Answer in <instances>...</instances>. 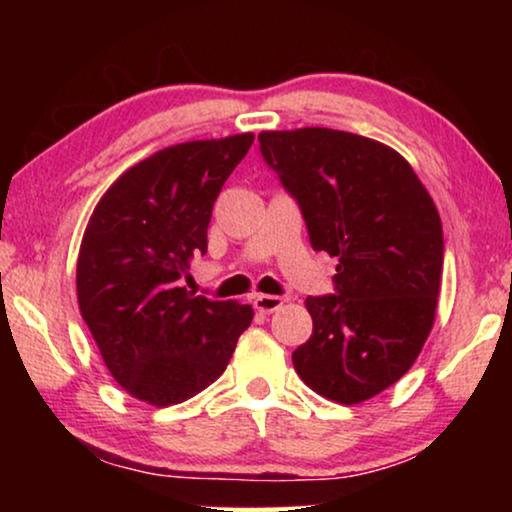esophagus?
<instances>
[{
  "instance_id": "1",
  "label": "esophagus",
  "mask_w": 512,
  "mask_h": 512,
  "mask_svg": "<svg viewBox=\"0 0 512 512\" xmlns=\"http://www.w3.org/2000/svg\"><path fill=\"white\" fill-rule=\"evenodd\" d=\"M282 305H284L282 296H265V293H258V296H254V307L261 314L277 312Z\"/></svg>"
}]
</instances>
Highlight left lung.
<instances>
[{
  "instance_id": "left-lung-1",
  "label": "left lung",
  "mask_w": 512,
  "mask_h": 512,
  "mask_svg": "<svg viewBox=\"0 0 512 512\" xmlns=\"http://www.w3.org/2000/svg\"><path fill=\"white\" fill-rule=\"evenodd\" d=\"M258 142L298 200L312 247L338 256V293L305 300L312 335L293 368L328 401H368L408 373L433 328L438 209L408 160L375 139L298 128L265 130Z\"/></svg>"
}]
</instances>
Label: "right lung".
<instances>
[{
    "label": "right lung",
    "instance_id": "obj_1",
    "mask_svg": "<svg viewBox=\"0 0 512 512\" xmlns=\"http://www.w3.org/2000/svg\"><path fill=\"white\" fill-rule=\"evenodd\" d=\"M251 142L242 132L167 146L125 170L90 216L76 261L79 310L111 377L137 401L167 408L200 394L254 319L251 305L181 286Z\"/></svg>",
    "mask_w": 512,
    "mask_h": 512
}]
</instances>
